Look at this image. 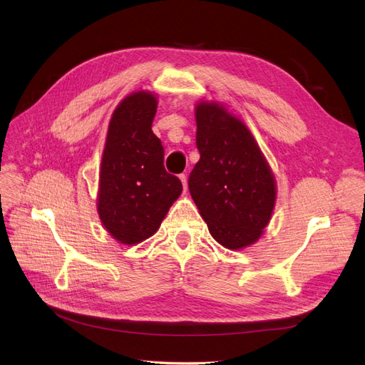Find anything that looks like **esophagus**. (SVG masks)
I'll list each match as a JSON object with an SVG mask.
<instances>
[{
	"label": "esophagus",
	"instance_id": "34e87169",
	"mask_svg": "<svg viewBox=\"0 0 365 365\" xmlns=\"http://www.w3.org/2000/svg\"><path fill=\"white\" fill-rule=\"evenodd\" d=\"M179 179L182 180V185H183V191L187 190V180H186V174H180Z\"/></svg>",
	"mask_w": 365,
	"mask_h": 365
}]
</instances>
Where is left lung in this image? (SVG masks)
<instances>
[{
    "label": "left lung",
    "mask_w": 365,
    "mask_h": 365,
    "mask_svg": "<svg viewBox=\"0 0 365 365\" xmlns=\"http://www.w3.org/2000/svg\"><path fill=\"white\" fill-rule=\"evenodd\" d=\"M200 160L190 174V192L213 239L228 250L257 240L272 217L274 174L252 133L222 105L195 108Z\"/></svg>",
    "instance_id": "1"
}]
</instances>
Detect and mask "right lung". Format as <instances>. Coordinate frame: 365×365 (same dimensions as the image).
<instances>
[{"mask_svg": "<svg viewBox=\"0 0 365 365\" xmlns=\"http://www.w3.org/2000/svg\"><path fill=\"white\" fill-rule=\"evenodd\" d=\"M156 106L152 93H132L108 126L98 212L106 232L125 245L155 235L182 194V182L165 171L164 147L152 130Z\"/></svg>", "mask_w": 365, "mask_h": 365, "instance_id": "1", "label": "right lung"}]
</instances>
